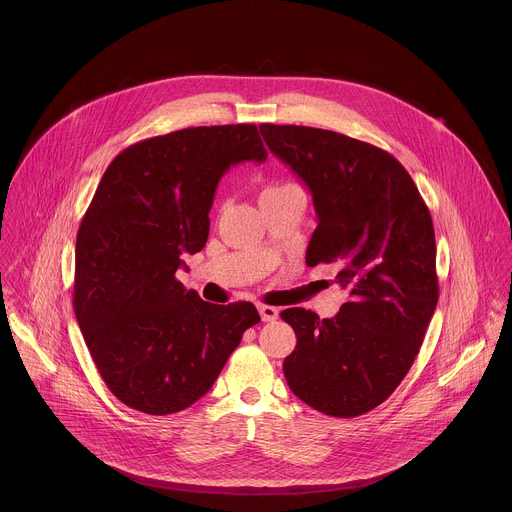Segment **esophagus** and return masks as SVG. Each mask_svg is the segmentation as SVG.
Segmentation results:
<instances>
[{
  "label": "esophagus",
  "instance_id": "esophagus-1",
  "mask_svg": "<svg viewBox=\"0 0 512 512\" xmlns=\"http://www.w3.org/2000/svg\"><path fill=\"white\" fill-rule=\"evenodd\" d=\"M258 311H260L262 321H266V323L278 319V309L272 307V305H258Z\"/></svg>",
  "mask_w": 512,
  "mask_h": 512
}]
</instances>
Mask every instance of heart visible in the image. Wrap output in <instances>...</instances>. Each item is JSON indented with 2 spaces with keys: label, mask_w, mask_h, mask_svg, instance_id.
<instances>
[{
  "label": "heart",
  "mask_w": 512,
  "mask_h": 512,
  "mask_svg": "<svg viewBox=\"0 0 512 512\" xmlns=\"http://www.w3.org/2000/svg\"><path fill=\"white\" fill-rule=\"evenodd\" d=\"M290 187H295V185H292V183H272V185H266V187L262 189V193H260V199L274 197V195H278V193H282V191H286V189H290Z\"/></svg>",
  "instance_id": "1"
}]
</instances>
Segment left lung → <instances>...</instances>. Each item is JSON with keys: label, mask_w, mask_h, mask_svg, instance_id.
<instances>
[{"label": "left lung", "mask_w": 512, "mask_h": 512, "mask_svg": "<svg viewBox=\"0 0 512 512\" xmlns=\"http://www.w3.org/2000/svg\"><path fill=\"white\" fill-rule=\"evenodd\" d=\"M264 142L309 187L317 228L307 266L335 264L349 299L333 319L290 307L293 394L335 418L382 404L414 363L438 305L432 215L402 163L349 136L262 124Z\"/></svg>", "instance_id": "obj_1"}]
</instances>
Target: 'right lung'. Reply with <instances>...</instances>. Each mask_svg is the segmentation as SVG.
Here are the masks:
<instances>
[{"instance_id":"1","label":"right lung","mask_w":512,"mask_h":512,"mask_svg":"<svg viewBox=\"0 0 512 512\" xmlns=\"http://www.w3.org/2000/svg\"><path fill=\"white\" fill-rule=\"evenodd\" d=\"M266 157L254 124L199 126L126 147L104 171L76 234L73 305L94 365L126 406L189 408L260 321L250 301H203L175 272L207 244L222 173Z\"/></svg>"}]
</instances>
